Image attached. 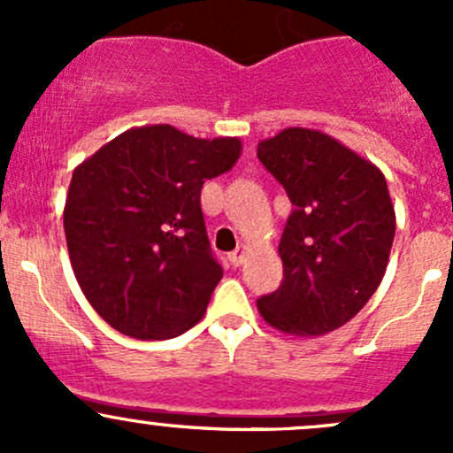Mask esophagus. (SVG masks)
<instances>
[{"label": "esophagus", "instance_id": "1", "mask_svg": "<svg viewBox=\"0 0 453 453\" xmlns=\"http://www.w3.org/2000/svg\"><path fill=\"white\" fill-rule=\"evenodd\" d=\"M227 258H230V263L234 265V267H239V265L243 263V258H245V248H243V245H241V248H236L234 252L227 254Z\"/></svg>", "mask_w": 453, "mask_h": 453}]
</instances>
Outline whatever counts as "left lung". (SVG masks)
<instances>
[{"mask_svg":"<svg viewBox=\"0 0 453 453\" xmlns=\"http://www.w3.org/2000/svg\"><path fill=\"white\" fill-rule=\"evenodd\" d=\"M258 159L289 197L278 252L282 282L260 296L265 322L291 335H324L355 318L377 291L395 241L383 173L313 129L258 142Z\"/></svg>","mask_w":453,"mask_h":453,"instance_id":"8db88e82","label":"left lung"}]
</instances>
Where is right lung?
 Returning a JSON list of instances; mask_svg holds the SVG:
<instances>
[{
	"mask_svg": "<svg viewBox=\"0 0 453 453\" xmlns=\"http://www.w3.org/2000/svg\"><path fill=\"white\" fill-rule=\"evenodd\" d=\"M236 138L199 140L171 125L125 131L85 159L67 190L74 276L96 313L135 340L199 322L223 276L201 212V186L230 171Z\"/></svg>",
	"mask_w": 453,
	"mask_h": 453,
	"instance_id": "1",
	"label": "right lung"
}]
</instances>
